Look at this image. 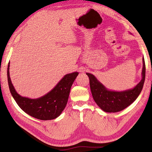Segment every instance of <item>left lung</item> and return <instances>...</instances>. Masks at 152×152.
Wrapping results in <instances>:
<instances>
[{
    "mask_svg": "<svg viewBox=\"0 0 152 152\" xmlns=\"http://www.w3.org/2000/svg\"><path fill=\"white\" fill-rule=\"evenodd\" d=\"M142 79L132 89L121 92L108 90L91 73H87L89 79L90 88L95 102L104 112L115 113L120 112L132 104L142 91L145 79V63L142 58Z\"/></svg>",
    "mask_w": 152,
    "mask_h": 152,
    "instance_id": "8db88e82",
    "label": "left lung"
}]
</instances>
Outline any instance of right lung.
Instances as JSON below:
<instances>
[{
  "instance_id": "1",
  "label": "right lung",
  "mask_w": 152,
  "mask_h": 152,
  "mask_svg": "<svg viewBox=\"0 0 152 152\" xmlns=\"http://www.w3.org/2000/svg\"><path fill=\"white\" fill-rule=\"evenodd\" d=\"M10 64L7 67L9 87L21 109L29 115L42 121L53 120L60 115L67 104L71 87L79 73L66 74L48 94L37 99H30L17 93L10 76Z\"/></svg>"
}]
</instances>
